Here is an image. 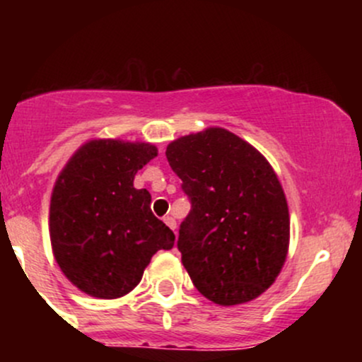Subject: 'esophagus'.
I'll use <instances>...</instances> for the list:
<instances>
[{
    "label": "esophagus",
    "instance_id": "34e87169",
    "mask_svg": "<svg viewBox=\"0 0 362 362\" xmlns=\"http://www.w3.org/2000/svg\"><path fill=\"white\" fill-rule=\"evenodd\" d=\"M163 221H165V224H167V226L170 228V230H173V231H175V228H177V223H175V219L172 218V216H165V218H163Z\"/></svg>",
    "mask_w": 362,
    "mask_h": 362
}]
</instances>
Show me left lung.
I'll return each mask as SVG.
<instances>
[{"label": "left lung", "mask_w": 362, "mask_h": 362, "mask_svg": "<svg viewBox=\"0 0 362 362\" xmlns=\"http://www.w3.org/2000/svg\"><path fill=\"white\" fill-rule=\"evenodd\" d=\"M165 155L190 201L177 247L194 286L223 306L255 300L289 247L288 202L272 167L221 127L173 141Z\"/></svg>", "instance_id": "left-lung-1"}]
</instances>
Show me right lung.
Instances as JSON below:
<instances>
[{
	"mask_svg": "<svg viewBox=\"0 0 362 362\" xmlns=\"http://www.w3.org/2000/svg\"><path fill=\"white\" fill-rule=\"evenodd\" d=\"M155 156L148 143L90 141L57 177L49 214L52 252L64 276L90 296H124L151 257L173 247V231L151 213V195L132 185Z\"/></svg>",
	"mask_w": 362,
	"mask_h": 362,
	"instance_id": "right-lung-1",
	"label": "right lung"
}]
</instances>
